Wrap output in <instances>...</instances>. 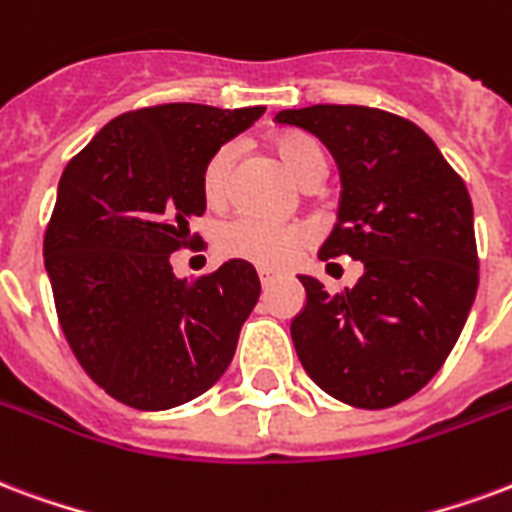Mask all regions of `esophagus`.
Masks as SVG:
<instances>
[{
	"label": "esophagus",
	"mask_w": 512,
	"mask_h": 512,
	"mask_svg": "<svg viewBox=\"0 0 512 512\" xmlns=\"http://www.w3.org/2000/svg\"><path fill=\"white\" fill-rule=\"evenodd\" d=\"M257 276H260V285L263 287H271L276 279H279V274H276V271H271V268H260V271H257Z\"/></svg>",
	"instance_id": "1"
}]
</instances>
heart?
Wrapping results in <instances>:
<instances>
[{"label":"heart","mask_w":512,"mask_h":512,"mask_svg":"<svg viewBox=\"0 0 512 512\" xmlns=\"http://www.w3.org/2000/svg\"><path fill=\"white\" fill-rule=\"evenodd\" d=\"M274 151L282 165L290 170V176L301 181L304 187H317L328 176V154L320 146V140H314L306 132H279L274 135ZM236 154V146L225 143L208 157L203 176H200L203 198L208 203H222L227 198ZM306 241H309L306 227L279 225V222H268L255 214H238V217L227 219L217 233V246L222 255L241 257V260L266 268H282L293 263Z\"/></svg>","instance_id":"heart-1"}]
</instances>
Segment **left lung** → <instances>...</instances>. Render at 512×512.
I'll return each mask as SVG.
<instances>
[{
	"label": "left lung",
	"mask_w": 512,
	"mask_h": 512,
	"mask_svg": "<svg viewBox=\"0 0 512 512\" xmlns=\"http://www.w3.org/2000/svg\"><path fill=\"white\" fill-rule=\"evenodd\" d=\"M276 121L323 140L342 173L339 217L320 257L363 263L358 285L336 295L298 276V361L333 399L393 407L439 372L478 293L467 184L418 124L380 108L309 105Z\"/></svg>",
	"instance_id": "left-lung-1"
}]
</instances>
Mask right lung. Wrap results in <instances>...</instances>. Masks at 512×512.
<instances>
[{"instance_id": "add662e5", "label": "right lung", "mask_w": 512, "mask_h": 512, "mask_svg": "<svg viewBox=\"0 0 512 512\" xmlns=\"http://www.w3.org/2000/svg\"><path fill=\"white\" fill-rule=\"evenodd\" d=\"M255 108L168 102L108 121L67 162L45 230V271L75 358L135 410L198 399L233 361L260 298L252 263L227 260L195 282L170 255L192 246L208 157L263 116Z\"/></svg>"}]
</instances>
